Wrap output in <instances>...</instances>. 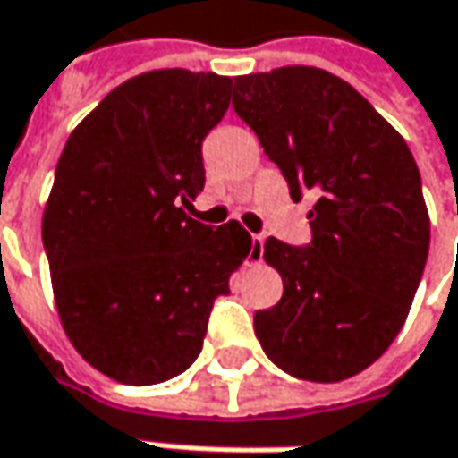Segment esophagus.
Here are the masks:
<instances>
[{
	"instance_id": "obj_1",
	"label": "esophagus",
	"mask_w": 458,
	"mask_h": 458,
	"mask_svg": "<svg viewBox=\"0 0 458 458\" xmlns=\"http://www.w3.org/2000/svg\"><path fill=\"white\" fill-rule=\"evenodd\" d=\"M250 260H260L263 259V235H253L250 238Z\"/></svg>"
}]
</instances>
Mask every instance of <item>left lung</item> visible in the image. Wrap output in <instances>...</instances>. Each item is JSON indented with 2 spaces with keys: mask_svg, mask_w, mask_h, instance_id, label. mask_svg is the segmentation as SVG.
Segmentation results:
<instances>
[{
  "mask_svg": "<svg viewBox=\"0 0 458 458\" xmlns=\"http://www.w3.org/2000/svg\"><path fill=\"white\" fill-rule=\"evenodd\" d=\"M233 108L292 199L317 195L307 245H263L284 293L256 311V337L293 377H352L401 332L426 268L431 223L416 159L355 88L319 68L241 75Z\"/></svg>",
  "mask_w": 458,
  "mask_h": 458,
  "instance_id": "8db88e82",
  "label": "left lung"
}]
</instances>
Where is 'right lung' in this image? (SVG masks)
<instances>
[{"label": "right lung", "instance_id": "right-lung-1", "mask_svg": "<svg viewBox=\"0 0 458 458\" xmlns=\"http://www.w3.org/2000/svg\"><path fill=\"white\" fill-rule=\"evenodd\" d=\"M233 78L151 71L114 88L60 154L42 245L75 350L126 386L184 372L217 296L250 253L238 223L184 213L205 187L202 141Z\"/></svg>", "mask_w": 458, "mask_h": 458}]
</instances>
